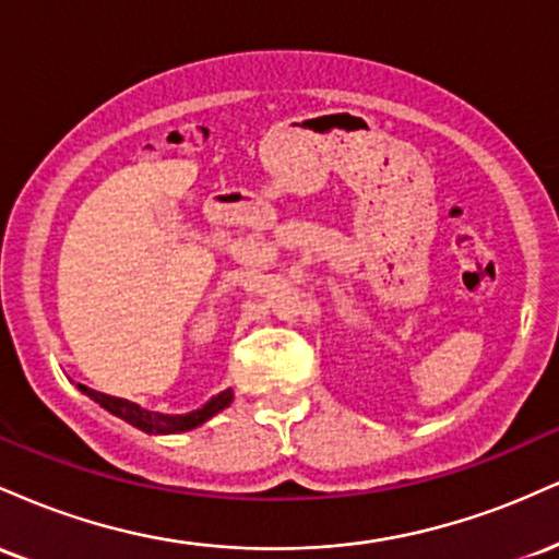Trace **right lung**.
Wrapping results in <instances>:
<instances>
[{"label":"right lung","instance_id":"right-lung-1","mask_svg":"<svg viewBox=\"0 0 559 559\" xmlns=\"http://www.w3.org/2000/svg\"><path fill=\"white\" fill-rule=\"evenodd\" d=\"M79 389L86 396H92L96 404H102L107 413L118 415V418H123L126 423H131V426H136L139 431H146V433H183V431H191V428L207 423L210 418H213V415L221 413V409H226L230 400H234V391L226 389V391H221L217 396H213V400L204 404V407L194 409V413L163 415V413H152V409L139 407L136 402H128V400H120V396L102 394V391L83 386V383H79Z\"/></svg>","mask_w":559,"mask_h":559}]
</instances>
